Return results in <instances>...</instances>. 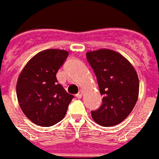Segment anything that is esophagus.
Masks as SVG:
<instances>
[{
	"mask_svg": "<svg viewBox=\"0 0 159 159\" xmlns=\"http://www.w3.org/2000/svg\"><path fill=\"white\" fill-rule=\"evenodd\" d=\"M76 97L77 98H79V99L82 97V90H80V91H79V93L76 95Z\"/></svg>",
	"mask_w": 159,
	"mask_h": 159,
	"instance_id": "obj_1",
	"label": "esophagus"
}]
</instances>
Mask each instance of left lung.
<instances>
[{
    "label": "left lung",
    "mask_w": 159,
    "mask_h": 159,
    "mask_svg": "<svg viewBox=\"0 0 159 159\" xmlns=\"http://www.w3.org/2000/svg\"><path fill=\"white\" fill-rule=\"evenodd\" d=\"M95 72L102 103L91 116L97 124L112 126L131 113L139 95V80L134 68L123 56L110 49L87 53Z\"/></svg>",
    "instance_id": "1"
}]
</instances>
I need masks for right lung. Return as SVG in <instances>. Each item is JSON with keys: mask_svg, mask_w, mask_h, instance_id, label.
I'll return each instance as SVG.
<instances>
[{"mask_svg": "<svg viewBox=\"0 0 159 159\" xmlns=\"http://www.w3.org/2000/svg\"><path fill=\"white\" fill-rule=\"evenodd\" d=\"M69 53L47 49L32 58L18 77L16 96L24 114L34 124L51 126L64 119L73 95L57 80Z\"/></svg>", "mask_w": 159, "mask_h": 159, "instance_id": "add662e5", "label": "right lung"}]
</instances>
